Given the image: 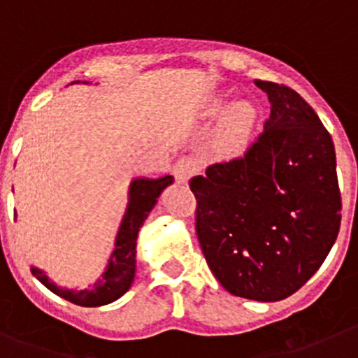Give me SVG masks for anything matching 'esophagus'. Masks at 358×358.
Returning <instances> with one entry per match:
<instances>
[{
	"instance_id": "1",
	"label": "esophagus",
	"mask_w": 358,
	"mask_h": 358,
	"mask_svg": "<svg viewBox=\"0 0 358 358\" xmlns=\"http://www.w3.org/2000/svg\"><path fill=\"white\" fill-rule=\"evenodd\" d=\"M173 175H175V180L178 183H187L194 175H196V166H194L192 161L189 159H182L175 164L173 168Z\"/></svg>"
}]
</instances>
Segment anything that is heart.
<instances>
[{
	"label": "heart",
	"mask_w": 358,
	"mask_h": 358,
	"mask_svg": "<svg viewBox=\"0 0 358 358\" xmlns=\"http://www.w3.org/2000/svg\"><path fill=\"white\" fill-rule=\"evenodd\" d=\"M256 122V110L249 102H236L222 117L216 131V149L232 156L246 149L252 126Z\"/></svg>",
	"instance_id": "heart-1"
}]
</instances>
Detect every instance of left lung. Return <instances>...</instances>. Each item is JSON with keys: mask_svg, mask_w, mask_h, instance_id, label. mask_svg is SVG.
Instances as JSON below:
<instances>
[{"mask_svg": "<svg viewBox=\"0 0 358 358\" xmlns=\"http://www.w3.org/2000/svg\"><path fill=\"white\" fill-rule=\"evenodd\" d=\"M270 117L243 157L190 180L196 232L208 266L232 294L279 301L329 255L341 194L329 131L289 86L255 81Z\"/></svg>", "mask_w": 358, "mask_h": 358, "instance_id": "1", "label": "left lung"}]
</instances>
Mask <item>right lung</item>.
Listing matches in <instances>:
<instances>
[{
    "mask_svg": "<svg viewBox=\"0 0 358 358\" xmlns=\"http://www.w3.org/2000/svg\"><path fill=\"white\" fill-rule=\"evenodd\" d=\"M173 183V176L162 178H135L129 185V199L117 237H115L114 251H112L109 265L103 275L93 284L92 289L72 291L59 287L46 277L43 270L31 266V272L39 282L60 298L79 306H102L109 305L121 298L131 287L136 270V237L140 227L147 220L149 213L156 206L157 197L162 190Z\"/></svg>",
    "mask_w": 358,
    "mask_h": 358,
    "instance_id": "add662e5",
    "label": "right lung"
}]
</instances>
